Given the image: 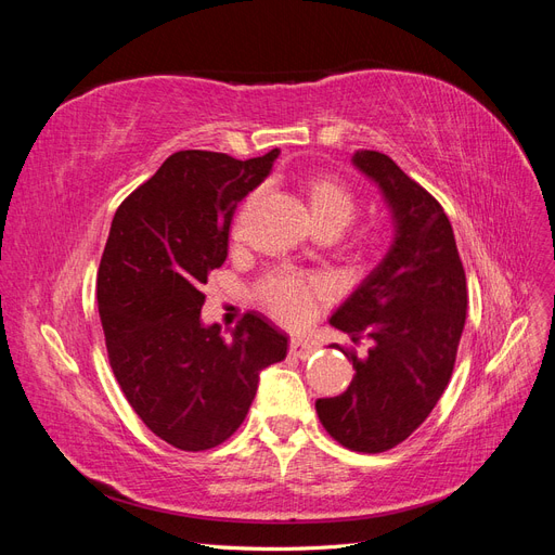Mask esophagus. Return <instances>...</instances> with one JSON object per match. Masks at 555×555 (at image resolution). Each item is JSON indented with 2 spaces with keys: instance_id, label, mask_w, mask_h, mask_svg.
Instances as JSON below:
<instances>
[{
  "instance_id": "1",
  "label": "esophagus",
  "mask_w": 555,
  "mask_h": 555,
  "mask_svg": "<svg viewBox=\"0 0 555 555\" xmlns=\"http://www.w3.org/2000/svg\"><path fill=\"white\" fill-rule=\"evenodd\" d=\"M289 351H292V354H294L296 359L306 361V359H310V357L314 354V347L310 345V340H306V338H300V335H296V338H292V343H289Z\"/></svg>"
}]
</instances>
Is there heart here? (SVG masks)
I'll list each match as a JSON object with an SVG mask.
<instances>
[{
	"label": "heart",
	"mask_w": 555,
	"mask_h": 555,
	"mask_svg": "<svg viewBox=\"0 0 555 555\" xmlns=\"http://www.w3.org/2000/svg\"><path fill=\"white\" fill-rule=\"evenodd\" d=\"M304 192L312 222L319 231H343L357 212V198L347 184L328 173L312 176ZM322 294L317 280L304 278L292 271H275L266 275L259 284V298L268 306L280 322L300 324L308 317L312 300Z\"/></svg>",
	"instance_id": "heart-1"
}]
</instances>
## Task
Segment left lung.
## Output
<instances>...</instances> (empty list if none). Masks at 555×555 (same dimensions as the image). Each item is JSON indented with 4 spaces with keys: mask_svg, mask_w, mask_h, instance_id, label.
<instances>
[{
    "mask_svg": "<svg viewBox=\"0 0 555 555\" xmlns=\"http://www.w3.org/2000/svg\"><path fill=\"white\" fill-rule=\"evenodd\" d=\"M351 164L382 190L393 220V243L345 304L331 326L357 354L347 391L314 402L333 440L363 453L393 449L426 422L456 363L467 289L449 217L422 184L375 150H357Z\"/></svg>",
    "mask_w": 555,
    "mask_h": 555,
    "instance_id": "left-lung-1",
    "label": "left lung"
}]
</instances>
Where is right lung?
<instances>
[{"label":"right lung","mask_w":555,"mask_h":555,"mask_svg":"<svg viewBox=\"0 0 555 555\" xmlns=\"http://www.w3.org/2000/svg\"><path fill=\"white\" fill-rule=\"evenodd\" d=\"M278 155L275 147L241 162L180 150L113 217L96 275L108 361L133 412L176 449L229 440L259 373L287 357V333L263 314L247 312L231 340L201 322L204 284L227 259L233 210Z\"/></svg>","instance_id":"add662e5"}]
</instances>
